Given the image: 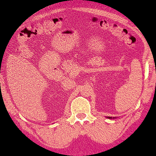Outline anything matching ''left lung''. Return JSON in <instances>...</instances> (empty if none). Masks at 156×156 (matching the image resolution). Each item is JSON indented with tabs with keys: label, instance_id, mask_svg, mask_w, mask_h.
<instances>
[{
	"label": "left lung",
	"instance_id": "left-lung-1",
	"mask_svg": "<svg viewBox=\"0 0 156 156\" xmlns=\"http://www.w3.org/2000/svg\"><path fill=\"white\" fill-rule=\"evenodd\" d=\"M109 118H110V119H111V117H109Z\"/></svg>",
	"mask_w": 156,
	"mask_h": 156
}]
</instances>
